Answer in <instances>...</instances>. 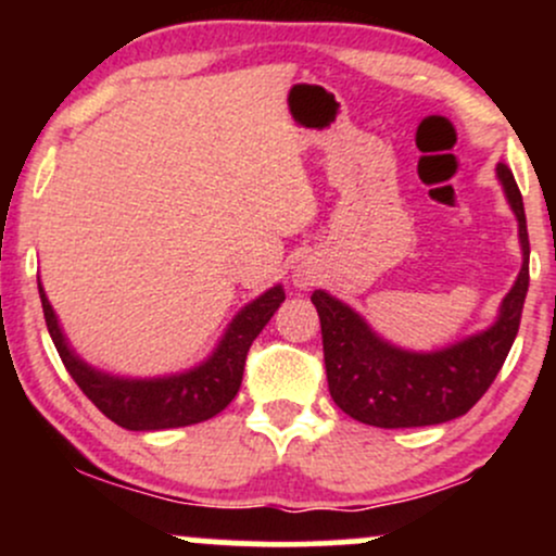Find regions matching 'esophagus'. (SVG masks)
<instances>
[{"instance_id": "esophagus-1", "label": "esophagus", "mask_w": 556, "mask_h": 556, "mask_svg": "<svg viewBox=\"0 0 556 556\" xmlns=\"http://www.w3.org/2000/svg\"><path fill=\"white\" fill-rule=\"evenodd\" d=\"M316 279H318V274L311 269V266H305V264H300L298 269H295V274H292V282H295L298 287L316 285Z\"/></svg>"}]
</instances>
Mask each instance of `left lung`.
Masks as SVG:
<instances>
[{
    "label": "left lung",
    "instance_id": "left-lung-1",
    "mask_svg": "<svg viewBox=\"0 0 556 556\" xmlns=\"http://www.w3.org/2000/svg\"><path fill=\"white\" fill-rule=\"evenodd\" d=\"M520 225L522 269L518 282L502 303L500 321L460 344L439 353H407L374 334L353 308L316 290L311 303L321 318L324 363L329 394L350 418L379 429H413V426L446 424L460 418L486 394L502 371L509 348L520 329L522 303L528 292L526 208L518 182L507 164L496 167Z\"/></svg>",
    "mask_w": 556,
    "mask_h": 556
}]
</instances>
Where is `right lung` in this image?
I'll return each mask as SVG.
<instances>
[{
    "mask_svg": "<svg viewBox=\"0 0 556 556\" xmlns=\"http://www.w3.org/2000/svg\"><path fill=\"white\" fill-rule=\"evenodd\" d=\"M43 305V318H47V329L52 334V342L65 363L67 374L73 376L75 384L83 389L88 400L104 413L106 418L114 420L117 426L130 431H162L177 429V426H193L201 420L214 418L222 413L229 402L238 394L242 381V368H245L248 350L261 329L269 324L274 311L285 300L282 287H271L258 300L240 311L235 321L229 324L225 340L219 342L216 353L203 366L193 371L169 376V379H114L101 371H93L86 366L73 350L67 348L65 337H62L60 324L49 305L47 295L38 287Z\"/></svg>",
    "mask_w": 556,
    "mask_h": 556,
    "instance_id": "right-lung-1",
    "label": "right lung"
}]
</instances>
